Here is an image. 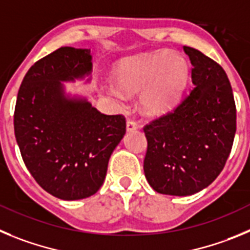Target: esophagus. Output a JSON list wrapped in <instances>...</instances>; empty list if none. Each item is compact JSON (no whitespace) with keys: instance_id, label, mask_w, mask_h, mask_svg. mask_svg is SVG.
Returning a JSON list of instances; mask_svg holds the SVG:
<instances>
[{"instance_id":"esophagus-1","label":"esophagus","mask_w":250,"mask_h":250,"mask_svg":"<svg viewBox=\"0 0 250 250\" xmlns=\"http://www.w3.org/2000/svg\"><path fill=\"white\" fill-rule=\"evenodd\" d=\"M138 128V125H137L136 121L133 120H128L127 121V130L130 132V130H136Z\"/></svg>"}]
</instances>
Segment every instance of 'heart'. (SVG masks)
Returning <instances> with one entry per match:
<instances>
[{
    "label": "heart",
    "mask_w": 250,
    "mask_h": 250,
    "mask_svg": "<svg viewBox=\"0 0 250 250\" xmlns=\"http://www.w3.org/2000/svg\"><path fill=\"white\" fill-rule=\"evenodd\" d=\"M114 76L123 92L142 91V104L148 112L162 113L173 108L181 98L188 81V64L178 53L162 52L123 61ZM120 90L112 87L108 94L121 101L123 93Z\"/></svg>",
    "instance_id": "1"
}]
</instances>
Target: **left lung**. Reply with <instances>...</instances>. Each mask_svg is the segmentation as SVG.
Here are the masks:
<instances>
[{"instance_id": "1", "label": "left lung", "mask_w": 250, "mask_h": 250, "mask_svg": "<svg viewBox=\"0 0 250 250\" xmlns=\"http://www.w3.org/2000/svg\"><path fill=\"white\" fill-rule=\"evenodd\" d=\"M193 89L172 112L145 125V174L161 194L192 195L223 170L237 130V109L227 73L198 49L183 47Z\"/></svg>"}]
</instances>
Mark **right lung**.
I'll use <instances>...</instances> for the list:
<instances>
[{
  "instance_id": "add662e5",
  "label": "right lung",
  "mask_w": 250,
  "mask_h": 250,
  "mask_svg": "<svg viewBox=\"0 0 250 250\" xmlns=\"http://www.w3.org/2000/svg\"><path fill=\"white\" fill-rule=\"evenodd\" d=\"M91 72V49L61 47L28 69L16 101L15 136L27 169L63 201L100 189L109 157L125 133L122 114H103L86 98L64 92L62 82Z\"/></svg>"
}]
</instances>
